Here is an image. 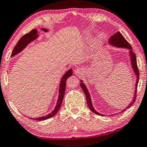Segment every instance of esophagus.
<instances>
[{"label":"esophagus","mask_w":147,"mask_h":147,"mask_svg":"<svg viewBox=\"0 0 147 147\" xmlns=\"http://www.w3.org/2000/svg\"><path fill=\"white\" fill-rule=\"evenodd\" d=\"M82 69H76L75 70H74V74H76V75H80L82 73Z\"/></svg>","instance_id":"1"}]
</instances>
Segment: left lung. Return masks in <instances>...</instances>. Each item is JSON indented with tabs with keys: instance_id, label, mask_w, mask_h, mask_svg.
Masks as SVG:
<instances>
[{
	"instance_id": "obj_1",
	"label": "left lung",
	"mask_w": 147,
	"mask_h": 147,
	"mask_svg": "<svg viewBox=\"0 0 147 147\" xmlns=\"http://www.w3.org/2000/svg\"><path fill=\"white\" fill-rule=\"evenodd\" d=\"M109 42L110 43L111 45H113V46L118 47V48L127 49L129 50V55H130V57H131V66H132V68H133V71L135 72V75L136 76L135 91V94H134L135 96H134L133 99L132 100L131 103H130V104L128 105L127 107V109H129L130 107H131L132 105H133V103L135 102V101L136 100V89H137L138 82V80H139V72H138V69L137 67V63H136V55H135V54L133 52V51H132V47L131 45H130L129 43L127 42V40L124 38V36L122 35L121 32H117L115 33V34H113L112 36L110 37V38H109ZM80 82H81V83H80V86H81L82 89L83 90L84 94H85L86 98V102H87V105H88V107H89V109L92 111V112L95 113V114L98 115H100V113L96 112V111L94 110V107H93V106H92V104L91 98H90V94H89V92H88L87 88H86V86L84 85V84L83 83V82H82V80H80ZM127 109H124V110H123V111H121V112H123V111H126Z\"/></svg>"
}]
</instances>
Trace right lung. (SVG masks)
Here are the masks:
<instances>
[{"mask_svg": "<svg viewBox=\"0 0 147 147\" xmlns=\"http://www.w3.org/2000/svg\"><path fill=\"white\" fill-rule=\"evenodd\" d=\"M41 30L44 31L45 32H48V30L46 28H41ZM38 32L37 31L36 29H33L30 32L27 33L25 35H24L23 36H22L19 40L18 41L17 44L15 47L13 51H12L11 57H13L16 55H17L19 53L23 50L24 49H25V47L29 44L30 42H31L32 41L34 40L35 39H36L38 37ZM73 74V70L69 69L68 70L63 77L61 78V82H60V86H59V98H58L57 105H56L55 108L54 110L51 112L50 114L47 115L44 117H41L38 118H33V120H37V121H44V120L50 119V118L53 117L57 114L58 111H59L60 108H61L62 102H63V97L65 93V88H66V81H67V78L69 76H72Z\"/></svg>", "mask_w": 147, "mask_h": 147, "instance_id": "add662e5", "label": "right lung"}]
</instances>
